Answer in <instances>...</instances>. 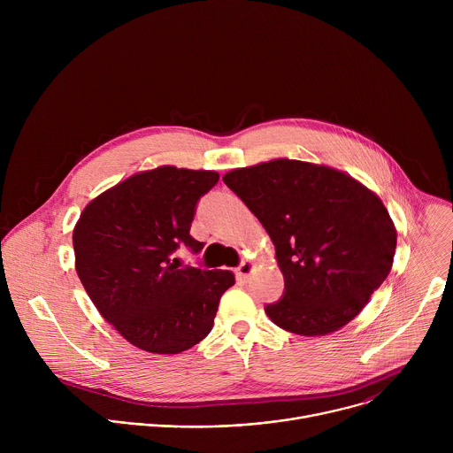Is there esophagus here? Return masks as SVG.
I'll use <instances>...</instances> for the list:
<instances>
[{
	"instance_id": "1",
	"label": "esophagus",
	"mask_w": 453,
	"mask_h": 453,
	"mask_svg": "<svg viewBox=\"0 0 453 453\" xmlns=\"http://www.w3.org/2000/svg\"><path fill=\"white\" fill-rule=\"evenodd\" d=\"M252 269H254V264H252V262H249V260L242 262V264L238 265V269H236V278H238L240 281H247L249 276H250V273H252Z\"/></svg>"
}]
</instances>
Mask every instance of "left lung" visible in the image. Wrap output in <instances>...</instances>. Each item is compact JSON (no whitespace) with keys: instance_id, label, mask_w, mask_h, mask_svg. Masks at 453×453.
<instances>
[{"instance_id":"8db88e82","label":"left lung","mask_w":453,"mask_h":453,"mask_svg":"<svg viewBox=\"0 0 453 453\" xmlns=\"http://www.w3.org/2000/svg\"><path fill=\"white\" fill-rule=\"evenodd\" d=\"M222 179L276 247L285 292L265 306L276 326L304 337L334 334L389 276L396 227L376 193L351 175L274 159Z\"/></svg>"}]
</instances>
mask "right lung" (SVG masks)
<instances>
[{
	"label": "right lung",
	"mask_w": 453,
	"mask_h": 453,
	"mask_svg": "<svg viewBox=\"0 0 453 453\" xmlns=\"http://www.w3.org/2000/svg\"><path fill=\"white\" fill-rule=\"evenodd\" d=\"M219 182L211 170L159 166L134 173L93 199L73 229L75 269L102 317L133 346L177 355L213 328L229 271L179 269L199 199Z\"/></svg>",
	"instance_id": "right-lung-1"
}]
</instances>
